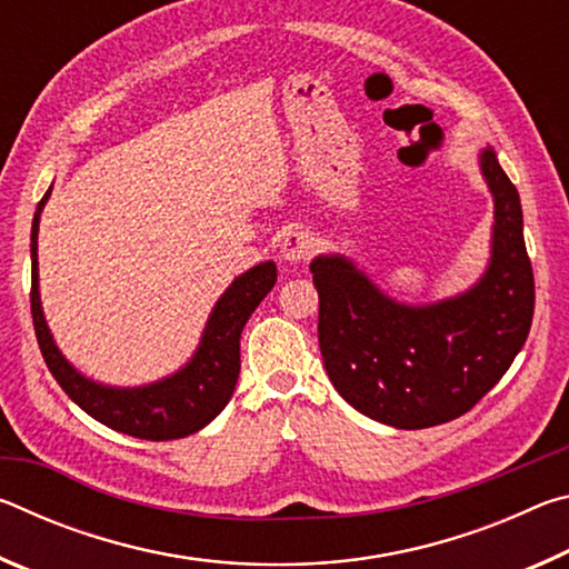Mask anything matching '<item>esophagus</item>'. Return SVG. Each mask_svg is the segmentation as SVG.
Wrapping results in <instances>:
<instances>
[{"mask_svg":"<svg viewBox=\"0 0 569 569\" xmlns=\"http://www.w3.org/2000/svg\"><path fill=\"white\" fill-rule=\"evenodd\" d=\"M313 253V240L303 230H288L281 240V256L291 263H301Z\"/></svg>","mask_w":569,"mask_h":569,"instance_id":"obj_1","label":"esophagus"}]
</instances>
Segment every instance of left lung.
I'll return each mask as SVG.
<instances>
[{"label":"left lung","mask_w":569,"mask_h":569,"mask_svg":"<svg viewBox=\"0 0 569 569\" xmlns=\"http://www.w3.org/2000/svg\"><path fill=\"white\" fill-rule=\"evenodd\" d=\"M481 172L495 196L492 263L471 291L401 306L341 256L316 258L319 346L326 373L356 411L397 429L467 413L505 377L535 313L519 192L492 150Z\"/></svg>","instance_id":"1"}]
</instances>
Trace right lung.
<instances>
[{"mask_svg": "<svg viewBox=\"0 0 569 569\" xmlns=\"http://www.w3.org/2000/svg\"><path fill=\"white\" fill-rule=\"evenodd\" d=\"M50 198L44 192L32 220V323L47 369L77 407L104 427L148 441H170L196 435L213 421L233 397L240 371V331L250 313L276 283V266L268 261L236 278L210 313L203 341L186 369L142 389H108L77 373L47 329L40 291H37V230L40 213Z\"/></svg>", "mask_w": 569, "mask_h": 569, "instance_id": "right-lung-1", "label": "right lung"}]
</instances>
